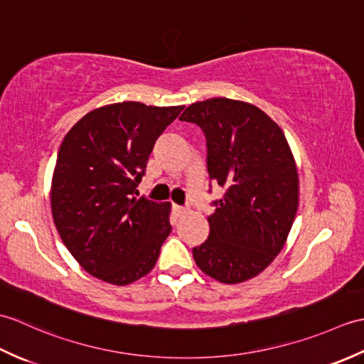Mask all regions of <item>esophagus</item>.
Listing matches in <instances>:
<instances>
[{"instance_id": "obj_1", "label": "esophagus", "mask_w": 364, "mask_h": 364, "mask_svg": "<svg viewBox=\"0 0 364 364\" xmlns=\"http://www.w3.org/2000/svg\"><path fill=\"white\" fill-rule=\"evenodd\" d=\"M189 210L188 208H183V206H178V205H173V213H175V215L176 218H181V215H184L186 214Z\"/></svg>"}]
</instances>
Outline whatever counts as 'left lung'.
<instances>
[{
	"instance_id": "1",
	"label": "left lung",
	"mask_w": 364,
	"mask_h": 364,
	"mask_svg": "<svg viewBox=\"0 0 364 364\" xmlns=\"http://www.w3.org/2000/svg\"><path fill=\"white\" fill-rule=\"evenodd\" d=\"M180 120L206 137L210 180L223 189L208 218L210 236L192 249L202 272L227 284L257 277L288 239L299 206V173L282 128L259 107L210 98Z\"/></svg>"
}]
</instances>
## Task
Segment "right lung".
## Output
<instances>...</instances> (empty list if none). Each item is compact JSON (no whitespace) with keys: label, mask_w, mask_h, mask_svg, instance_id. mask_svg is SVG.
Returning a JSON list of instances; mask_svg holds the SVG:
<instances>
[{"label":"right lung","mask_w":364,"mask_h":364,"mask_svg":"<svg viewBox=\"0 0 364 364\" xmlns=\"http://www.w3.org/2000/svg\"><path fill=\"white\" fill-rule=\"evenodd\" d=\"M184 106L123 102L75 123L58 153L51 181L54 225L80 266L125 286L154 267L172 231L170 203L137 198L156 139Z\"/></svg>","instance_id":"1"}]
</instances>
